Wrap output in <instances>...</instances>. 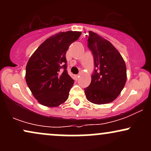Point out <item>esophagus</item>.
<instances>
[{
    "label": "esophagus",
    "mask_w": 151,
    "mask_h": 151,
    "mask_svg": "<svg viewBox=\"0 0 151 151\" xmlns=\"http://www.w3.org/2000/svg\"><path fill=\"white\" fill-rule=\"evenodd\" d=\"M76 78H77V79H79V75H76Z\"/></svg>",
    "instance_id": "obj_1"
}]
</instances>
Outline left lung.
Listing matches in <instances>:
<instances>
[{
  "mask_svg": "<svg viewBox=\"0 0 151 151\" xmlns=\"http://www.w3.org/2000/svg\"><path fill=\"white\" fill-rule=\"evenodd\" d=\"M88 47L93 54L95 70L86 99L95 104L110 103L118 97L126 82V66L119 52L109 41L89 31Z\"/></svg>",
  "mask_w": 151,
  "mask_h": 151,
  "instance_id": "8db88e82",
  "label": "left lung"
}]
</instances>
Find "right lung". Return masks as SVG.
I'll list each match as a JSON object with an SVG mask.
<instances>
[{
	"instance_id": "right-lung-1",
	"label": "right lung",
	"mask_w": 151,
	"mask_h": 151,
	"mask_svg": "<svg viewBox=\"0 0 151 151\" xmlns=\"http://www.w3.org/2000/svg\"><path fill=\"white\" fill-rule=\"evenodd\" d=\"M81 32H60L45 40L26 65L25 80L40 104L55 107L67 101L74 80L67 73L66 53Z\"/></svg>"
}]
</instances>
